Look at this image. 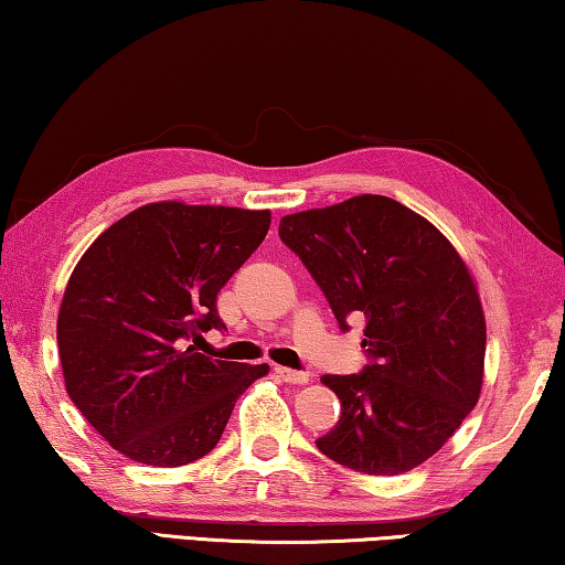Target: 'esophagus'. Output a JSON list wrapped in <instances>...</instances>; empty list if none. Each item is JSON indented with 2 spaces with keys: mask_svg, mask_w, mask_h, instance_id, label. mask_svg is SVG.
I'll return each mask as SVG.
<instances>
[{
  "mask_svg": "<svg viewBox=\"0 0 565 565\" xmlns=\"http://www.w3.org/2000/svg\"><path fill=\"white\" fill-rule=\"evenodd\" d=\"M277 377H282L285 383L290 385H305L310 381V373H302V370H290V367H275Z\"/></svg>",
  "mask_w": 565,
  "mask_h": 565,
  "instance_id": "obj_1",
  "label": "esophagus"
}]
</instances>
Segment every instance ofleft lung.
<instances>
[{
    "label": "left lung",
    "instance_id": "8db88e82",
    "mask_svg": "<svg viewBox=\"0 0 565 565\" xmlns=\"http://www.w3.org/2000/svg\"><path fill=\"white\" fill-rule=\"evenodd\" d=\"M277 233L340 330L365 320L367 365L322 377L340 418L316 446L367 476L420 466L460 428L483 385L486 320L466 263L428 220L383 195L285 215Z\"/></svg>",
    "mask_w": 565,
    "mask_h": 565
}]
</instances>
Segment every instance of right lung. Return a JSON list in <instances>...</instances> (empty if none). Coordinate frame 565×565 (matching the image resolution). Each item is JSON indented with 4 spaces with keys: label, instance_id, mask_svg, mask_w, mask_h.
Instances as JSON below:
<instances>
[{
    "label": "right lung",
    "instance_id": "add662e5",
    "mask_svg": "<svg viewBox=\"0 0 565 565\" xmlns=\"http://www.w3.org/2000/svg\"><path fill=\"white\" fill-rule=\"evenodd\" d=\"M267 230V210L152 202L82 255L57 320L64 385L122 456L160 468L207 456L237 397L267 373L190 345L225 328L217 292Z\"/></svg>",
    "mask_w": 565,
    "mask_h": 565
}]
</instances>
